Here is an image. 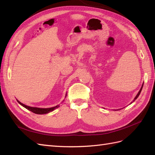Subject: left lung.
<instances>
[{"label": "left lung", "mask_w": 155, "mask_h": 155, "mask_svg": "<svg viewBox=\"0 0 155 155\" xmlns=\"http://www.w3.org/2000/svg\"><path fill=\"white\" fill-rule=\"evenodd\" d=\"M143 85H142V87H141V88H140V91H139V93H138V94H137V96L135 97V98H134V101H135V100L137 99V98L138 97H139V95H140V92H141V91H142V89H143Z\"/></svg>", "instance_id": "left-lung-1"}]
</instances>
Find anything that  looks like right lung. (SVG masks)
<instances>
[{
  "mask_svg": "<svg viewBox=\"0 0 155 155\" xmlns=\"http://www.w3.org/2000/svg\"><path fill=\"white\" fill-rule=\"evenodd\" d=\"M66 97H67V94H66ZM18 103L22 105V107H24L25 108H27L28 110H30L32 113H34L35 114H47L48 113H50V112L53 111L56 108H58L59 105H57V106H55L54 107H51V108H37V107H29V106H27V105H25L24 104L21 103V102L18 101L17 100Z\"/></svg>",
  "mask_w": 155,
  "mask_h": 155,
  "instance_id": "1",
  "label": "right lung"
}]
</instances>
